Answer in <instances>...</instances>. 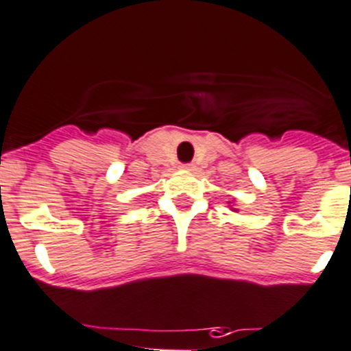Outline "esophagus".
<instances>
[{
  "instance_id": "obj_1",
  "label": "esophagus",
  "mask_w": 351,
  "mask_h": 351,
  "mask_svg": "<svg viewBox=\"0 0 351 351\" xmlns=\"http://www.w3.org/2000/svg\"><path fill=\"white\" fill-rule=\"evenodd\" d=\"M182 170H188V172H191V170H195V165L193 163H186V165L181 167Z\"/></svg>"
}]
</instances>
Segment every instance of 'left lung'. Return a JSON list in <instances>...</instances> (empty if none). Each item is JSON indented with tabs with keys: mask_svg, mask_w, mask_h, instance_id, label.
<instances>
[{
	"mask_svg": "<svg viewBox=\"0 0 351 351\" xmlns=\"http://www.w3.org/2000/svg\"><path fill=\"white\" fill-rule=\"evenodd\" d=\"M228 203H229V208H231L232 212H238V208L234 206V202H228Z\"/></svg>",
	"mask_w": 351,
	"mask_h": 351,
	"instance_id": "1",
	"label": "left lung"
}]
</instances>
